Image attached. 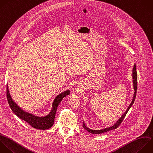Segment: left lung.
Segmentation results:
<instances>
[{
  "mask_svg": "<svg viewBox=\"0 0 153 153\" xmlns=\"http://www.w3.org/2000/svg\"><path fill=\"white\" fill-rule=\"evenodd\" d=\"M136 65L134 64V66H133V70H132V77H133V88H134V94H133V99H132V100L130 103V104L129 105L128 107L127 108V109H126V111H125V112L122 115V116L118 119V120L112 126H110L109 127H107V128H103V129H101V130H91L88 127H86V126L84 124V122L83 123V124H82V127L86 130H87L88 132L92 133V134H100V133H105V132H106V131H108L109 130H114V129H115L117 128L119 126L120 124H121V123L123 121V120H124L126 115L127 114V112L128 111V110L130 109V108H131V106H132V105L133 104L134 102V99H135V97H136V90H137V72H136Z\"/></svg>",
  "mask_w": 153,
  "mask_h": 153,
  "instance_id": "1",
  "label": "left lung"
}]
</instances>
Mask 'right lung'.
Returning a JSON list of instances; mask_svg holds the SVG:
<instances>
[{"instance_id": "add662e5", "label": "right lung", "mask_w": 153, "mask_h": 153, "mask_svg": "<svg viewBox=\"0 0 153 153\" xmlns=\"http://www.w3.org/2000/svg\"><path fill=\"white\" fill-rule=\"evenodd\" d=\"M69 94L70 91L66 90L57 95L53 101L52 109L50 112L46 116L39 117L27 112L19 106V105L12 99L8 90V85L7 87V96L8 102L13 112L16 115H17V117L28 123L33 128L40 130L48 129L53 126L56 111L59 103L65 97L69 95Z\"/></svg>"}]
</instances>
